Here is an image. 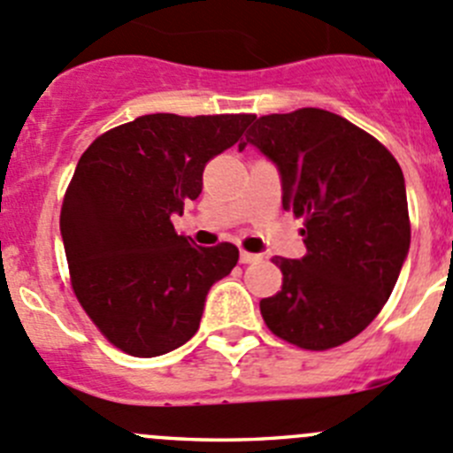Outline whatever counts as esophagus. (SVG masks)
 <instances>
[{
    "label": "esophagus",
    "instance_id": "obj_1",
    "mask_svg": "<svg viewBox=\"0 0 453 453\" xmlns=\"http://www.w3.org/2000/svg\"><path fill=\"white\" fill-rule=\"evenodd\" d=\"M257 260H260V256H257V253L240 251V262H242V265H251V262H257Z\"/></svg>",
    "mask_w": 453,
    "mask_h": 453
}]
</instances>
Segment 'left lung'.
Here are the masks:
<instances>
[{"instance_id":"1","label":"left lung","mask_w":453,"mask_h":453,"mask_svg":"<svg viewBox=\"0 0 453 453\" xmlns=\"http://www.w3.org/2000/svg\"><path fill=\"white\" fill-rule=\"evenodd\" d=\"M278 166L282 209L303 218L307 253L273 257L282 288L260 300L271 334L307 351L340 347L367 329L409 251L400 165L373 135L322 109L262 115L247 133Z\"/></svg>"}]
</instances>
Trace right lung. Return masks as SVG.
<instances>
[{"label":"right lung","instance_id":"right-lung-1","mask_svg":"<svg viewBox=\"0 0 453 453\" xmlns=\"http://www.w3.org/2000/svg\"><path fill=\"white\" fill-rule=\"evenodd\" d=\"M256 115H142L102 133L77 162L59 229L71 287L113 347L153 358L200 326L209 288L238 265V247H196L173 218L202 193L209 159Z\"/></svg>","mask_w":453,"mask_h":453}]
</instances>
